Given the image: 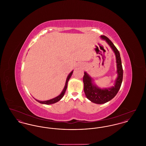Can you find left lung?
<instances>
[{
  "instance_id": "8db88e82",
  "label": "left lung",
  "mask_w": 146,
  "mask_h": 146,
  "mask_svg": "<svg viewBox=\"0 0 146 146\" xmlns=\"http://www.w3.org/2000/svg\"><path fill=\"white\" fill-rule=\"evenodd\" d=\"M101 38L105 40L110 45L115 53L117 60L118 77L114 86L108 89H101L92 83V79L86 72L83 76L84 90L86 97L92 102L97 104H103L111 100L115 96L119 90L123 81V70L120 53L111 40L104 35H101Z\"/></svg>"
}]
</instances>
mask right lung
<instances>
[{
	"instance_id": "1",
	"label": "right lung",
	"mask_w": 146,
	"mask_h": 146,
	"mask_svg": "<svg viewBox=\"0 0 146 146\" xmlns=\"http://www.w3.org/2000/svg\"><path fill=\"white\" fill-rule=\"evenodd\" d=\"M73 72V71L71 72L70 73V74L68 76V77H67V80H66V82L64 88V89H63V90L62 92H61V94L59 96L56 97L55 98H52V99H51V100H47V101H38V100H36V99H35V100H36V101H38V102L40 103V104H55L56 102L59 101L62 98L63 96H64V93H65V92H66V89H67V88L68 82V80H70V78L71 77L72 75Z\"/></svg>"
}]
</instances>
